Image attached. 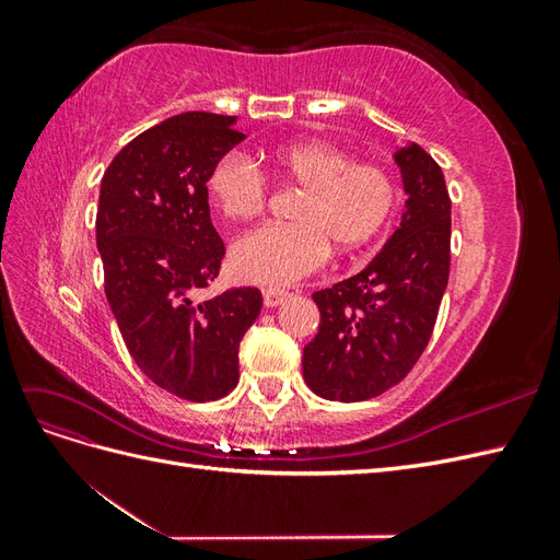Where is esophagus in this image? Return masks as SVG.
Instances as JSON below:
<instances>
[{"label":"esophagus","instance_id":"1","mask_svg":"<svg viewBox=\"0 0 560 560\" xmlns=\"http://www.w3.org/2000/svg\"><path fill=\"white\" fill-rule=\"evenodd\" d=\"M287 299V292L284 290H276V287H268V290H264V306L266 308H276L280 306V303Z\"/></svg>","mask_w":560,"mask_h":560}]
</instances>
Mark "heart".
Listing matches in <instances>:
<instances>
[{
	"label": "heart",
	"instance_id": "heart-1",
	"mask_svg": "<svg viewBox=\"0 0 560 560\" xmlns=\"http://www.w3.org/2000/svg\"><path fill=\"white\" fill-rule=\"evenodd\" d=\"M268 173L301 189L290 226L252 231L231 249L233 273L254 284H290L313 273L329 247L354 252L374 241L397 206V184L376 163H352L343 149L308 140L273 149ZM212 206L233 222L257 219L266 177L241 156L217 161L206 182Z\"/></svg>",
	"mask_w": 560,
	"mask_h": 560
}]
</instances>
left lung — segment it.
<instances>
[{"mask_svg":"<svg viewBox=\"0 0 560 560\" xmlns=\"http://www.w3.org/2000/svg\"><path fill=\"white\" fill-rule=\"evenodd\" d=\"M406 210L371 264L313 294L319 327L303 348V381L331 401L395 387L428 348L451 268V198L442 167L416 142L395 151Z\"/></svg>","mask_w":560,"mask_h":560,"instance_id":"obj_1","label":"left lung"}]
</instances>
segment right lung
Masks as SVG:
<instances>
[{"label":"right lung","instance_id":"right-lung-1","mask_svg":"<svg viewBox=\"0 0 560 560\" xmlns=\"http://www.w3.org/2000/svg\"><path fill=\"white\" fill-rule=\"evenodd\" d=\"M243 140L235 116L186 112L128 142L100 184L97 252L118 331L149 381L189 401L238 385V348L264 303L257 287L196 301L226 252L206 182Z\"/></svg>","mask_w":560,"mask_h":560}]
</instances>
